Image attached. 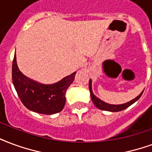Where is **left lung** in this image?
Masks as SVG:
<instances>
[{"instance_id": "obj_1", "label": "left lung", "mask_w": 152, "mask_h": 152, "mask_svg": "<svg viewBox=\"0 0 152 152\" xmlns=\"http://www.w3.org/2000/svg\"><path fill=\"white\" fill-rule=\"evenodd\" d=\"M89 91H90V95L91 98H92V101H93V104L96 105V107L102 110H106V111H110V112H118V111H122L125 109H126L127 107L130 106L131 104H134V102H137L140 96H142V93L139 94V96H136L135 98H134L133 100H131L130 102H126V103H124V104H108L106 102H103L101 99H99L97 96H96L93 93V89H92V80H89Z\"/></svg>"}]
</instances>
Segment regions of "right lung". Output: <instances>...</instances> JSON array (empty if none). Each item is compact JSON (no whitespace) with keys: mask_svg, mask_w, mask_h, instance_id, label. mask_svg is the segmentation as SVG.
I'll return each instance as SVG.
<instances>
[{"mask_svg":"<svg viewBox=\"0 0 152 152\" xmlns=\"http://www.w3.org/2000/svg\"><path fill=\"white\" fill-rule=\"evenodd\" d=\"M76 72L51 85H44L26 76L19 70L14 56L12 79L19 98L28 110L42 113L54 114L64 107L65 93L75 79Z\"/></svg>","mask_w":152,"mask_h":152,"instance_id":"obj_1","label":"right lung"}]
</instances>
